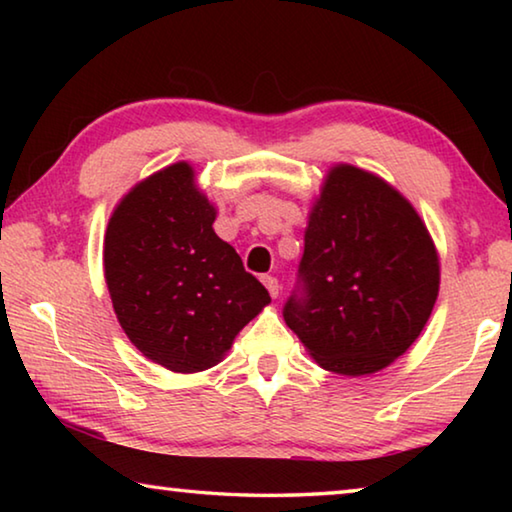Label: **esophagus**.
Masks as SVG:
<instances>
[{
  "instance_id": "34e87169",
  "label": "esophagus",
  "mask_w": 512,
  "mask_h": 512,
  "mask_svg": "<svg viewBox=\"0 0 512 512\" xmlns=\"http://www.w3.org/2000/svg\"><path fill=\"white\" fill-rule=\"evenodd\" d=\"M262 282H264V287L268 289V293H271V298H277V296H280V282H277V277H273V275H264V277H262Z\"/></svg>"
}]
</instances>
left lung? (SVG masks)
<instances>
[{"label":"left lung","instance_id":"8db88e82","mask_svg":"<svg viewBox=\"0 0 512 512\" xmlns=\"http://www.w3.org/2000/svg\"><path fill=\"white\" fill-rule=\"evenodd\" d=\"M284 320L320 368L361 377L402 357L427 325L440 264L415 207L352 164L329 169L309 212Z\"/></svg>","mask_w":512,"mask_h":512}]
</instances>
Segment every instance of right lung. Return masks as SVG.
<instances>
[{
	"mask_svg": "<svg viewBox=\"0 0 512 512\" xmlns=\"http://www.w3.org/2000/svg\"><path fill=\"white\" fill-rule=\"evenodd\" d=\"M214 205L192 164L153 173L121 198L103 241V268L121 329L171 372L216 366L271 296L216 237Z\"/></svg>",
	"mask_w": 512,
	"mask_h": 512,
	"instance_id": "obj_1",
	"label": "right lung"
}]
</instances>
